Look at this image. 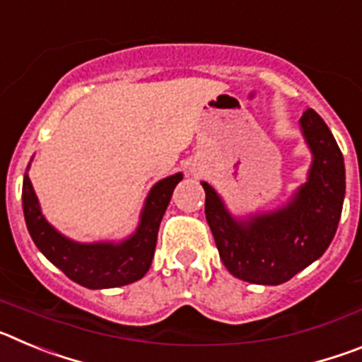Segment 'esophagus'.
I'll return each mask as SVG.
<instances>
[{"label":"esophagus","mask_w":362,"mask_h":362,"mask_svg":"<svg viewBox=\"0 0 362 362\" xmlns=\"http://www.w3.org/2000/svg\"><path fill=\"white\" fill-rule=\"evenodd\" d=\"M192 172H194V174H196V172H199V170H197L196 166H192Z\"/></svg>","instance_id":"1"}]
</instances>
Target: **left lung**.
<instances>
[{
  "label": "left lung",
  "instance_id": "1",
  "mask_svg": "<svg viewBox=\"0 0 362 362\" xmlns=\"http://www.w3.org/2000/svg\"><path fill=\"white\" fill-rule=\"evenodd\" d=\"M299 123L312 165L306 183L284 206L238 219L209 183H201L219 257L238 279L286 283L321 257L335 235L346 190L343 153L317 112L308 108Z\"/></svg>",
  "mask_w": 362,
  "mask_h": 362
}]
</instances>
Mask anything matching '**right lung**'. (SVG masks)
<instances>
[{
  "mask_svg": "<svg viewBox=\"0 0 362 362\" xmlns=\"http://www.w3.org/2000/svg\"><path fill=\"white\" fill-rule=\"evenodd\" d=\"M28 170V168H27ZM183 174H174L153 185L141 210L139 225L119 243H78L57 232L41 214L30 179L23 177V214L28 233L41 254L74 283L85 288H117L139 281L152 264L159 225Z\"/></svg>",
  "mask_w": 362,
  "mask_h": 362,
  "instance_id": "right-lung-1",
  "label": "right lung"
}]
</instances>
